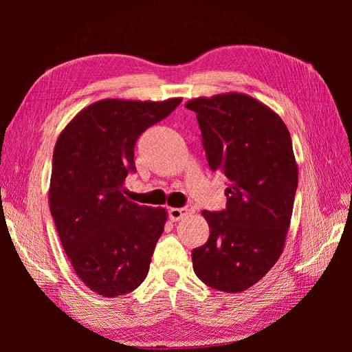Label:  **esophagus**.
I'll return each mask as SVG.
<instances>
[{
  "mask_svg": "<svg viewBox=\"0 0 352 352\" xmlns=\"http://www.w3.org/2000/svg\"><path fill=\"white\" fill-rule=\"evenodd\" d=\"M195 208L192 206H186V207H180V208H170L168 210V217L170 220L177 221L180 219H184L188 214H192Z\"/></svg>",
  "mask_w": 352,
  "mask_h": 352,
  "instance_id": "obj_1",
  "label": "esophagus"
}]
</instances>
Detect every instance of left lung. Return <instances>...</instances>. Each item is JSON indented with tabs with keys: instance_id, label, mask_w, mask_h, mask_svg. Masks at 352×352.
<instances>
[{
	"instance_id": "obj_1",
	"label": "left lung",
	"mask_w": 352,
	"mask_h": 352,
	"mask_svg": "<svg viewBox=\"0 0 352 352\" xmlns=\"http://www.w3.org/2000/svg\"><path fill=\"white\" fill-rule=\"evenodd\" d=\"M212 172L226 177V208L202 211L208 241L192 251L198 278L238 294L263 279L282 255L291 225L298 166L289 131L267 105L228 92L189 100Z\"/></svg>"
}]
</instances>
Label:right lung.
Returning <instances> with one entry per match:
<instances>
[{"label": "right lung", "mask_w": 352, "mask_h": 352, "mask_svg": "<svg viewBox=\"0 0 352 352\" xmlns=\"http://www.w3.org/2000/svg\"><path fill=\"white\" fill-rule=\"evenodd\" d=\"M180 101L101 100L74 116L56 142L50 210L72 267L98 295L129 294L150 270L167 211L129 201L123 184L135 170L138 138Z\"/></svg>", "instance_id": "1"}]
</instances>
